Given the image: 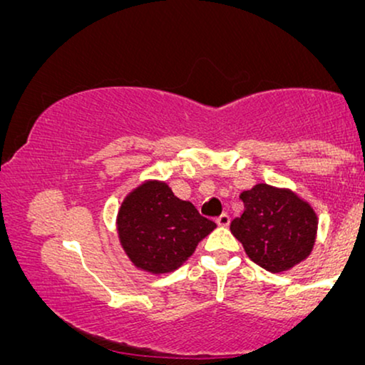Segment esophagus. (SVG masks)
<instances>
[{"instance_id": "obj_1", "label": "esophagus", "mask_w": 365, "mask_h": 365, "mask_svg": "<svg viewBox=\"0 0 365 365\" xmlns=\"http://www.w3.org/2000/svg\"><path fill=\"white\" fill-rule=\"evenodd\" d=\"M215 222H217L218 227H228V225H230V217H228L227 213H223V215H220V217L215 220Z\"/></svg>"}]
</instances>
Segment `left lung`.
<instances>
[{
    "mask_svg": "<svg viewBox=\"0 0 365 365\" xmlns=\"http://www.w3.org/2000/svg\"><path fill=\"white\" fill-rule=\"evenodd\" d=\"M243 213L230 230L248 258L269 273H283L311 255L317 235V215L289 188L256 183L241 192Z\"/></svg>",
    "mask_w": 365,
    "mask_h": 365,
    "instance_id": "obj_1",
    "label": "left lung"
}]
</instances>
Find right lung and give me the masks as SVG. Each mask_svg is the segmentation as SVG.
I'll use <instances>...</instances> for the list:
<instances>
[{
  "label": "right lung",
  "mask_w": 365,
  "mask_h": 365,
  "mask_svg": "<svg viewBox=\"0 0 365 365\" xmlns=\"http://www.w3.org/2000/svg\"><path fill=\"white\" fill-rule=\"evenodd\" d=\"M115 225L127 258L150 274L180 268L200 241L217 228L160 180H145L133 188L120 203Z\"/></svg>",
  "instance_id": "right-lung-1"
}]
</instances>
